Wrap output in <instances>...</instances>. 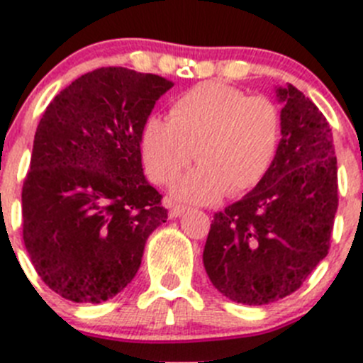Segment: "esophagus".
I'll use <instances>...</instances> for the list:
<instances>
[{
  "label": "esophagus",
  "instance_id": "esophagus-1",
  "mask_svg": "<svg viewBox=\"0 0 363 363\" xmlns=\"http://www.w3.org/2000/svg\"><path fill=\"white\" fill-rule=\"evenodd\" d=\"M186 212V207L182 205H170V218H179Z\"/></svg>",
  "mask_w": 363,
  "mask_h": 363
}]
</instances>
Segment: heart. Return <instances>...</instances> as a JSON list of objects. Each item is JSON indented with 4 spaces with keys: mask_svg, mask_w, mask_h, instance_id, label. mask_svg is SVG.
Segmentation results:
<instances>
[{
    "mask_svg": "<svg viewBox=\"0 0 363 363\" xmlns=\"http://www.w3.org/2000/svg\"><path fill=\"white\" fill-rule=\"evenodd\" d=\"M284 119L267 96H247L228 84H196L172 104L168 119L151 116L144 124L140 151L149 179L174 181L193 155L199 167L174 186L186 202L208 203L255 189L276 163Z\"/></svg>",
    "mask_w": 363,
    "mask_h": 363,
    "instance_id": "obj_1",
    "label": "heart"
}]
</instances>
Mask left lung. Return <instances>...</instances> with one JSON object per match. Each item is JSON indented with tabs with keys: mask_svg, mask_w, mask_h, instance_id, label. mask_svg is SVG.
<instances>
[{
	"mask_svg": "<svg viewBox=\"0 0 363 363\" xmlns=\"http://www.w3.org/2000/svg\"><path fill=\"white\" fill-rule=\"evenodd\" d=\"M283 144L267 177L216 212L203 250L211 283L230 300L263 306L302 286L328 255L337 212V158L328 121L295 86L277 87Z\"/></svg>",
	"mask_w": 363,
	"mask_h": 363,
	"instance_id": "8db88e82",
	"label": "left lung"
}]
</instances>
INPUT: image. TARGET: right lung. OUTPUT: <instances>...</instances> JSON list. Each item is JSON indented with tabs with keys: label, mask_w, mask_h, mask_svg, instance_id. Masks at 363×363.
Returning a JSON list of instances; mask_svg holds the SVG:
<instances>
[{
	"label": "right lung",
	"mask_w": 363,
	"mask_h": 363,
	"mask_svg": "<svg viewBox=\"0 0 363 363\" xmlns=\"http://www.w3.org/2000/svg\"><path fill=\"white\" fill-rule=\"evenodd\" d=\"M172 80L123 67L73 80L49 104L23 186V239L43 283L100 303L137 274L145 240L167 221L145 181L144 124Z\"/></svg>",
	"instance_id": "obj_1"
}]
</instances>
